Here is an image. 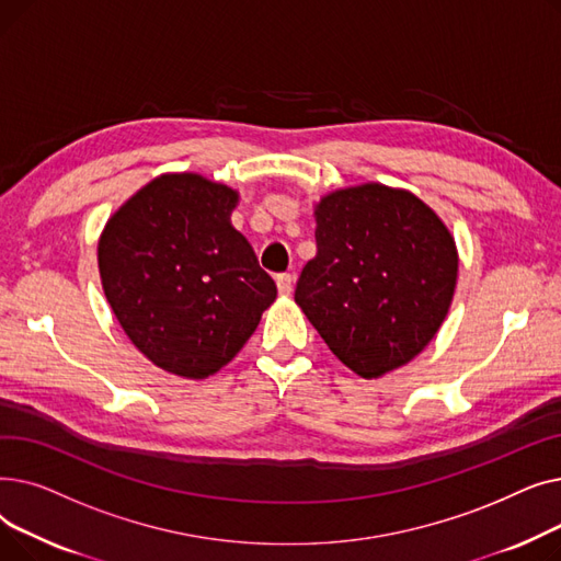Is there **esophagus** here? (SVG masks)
<instances>
[{"label":"esophagus","instance_id":"obj_1","mask_svg":"<svg viewBox=\"0 0 561 561\" xmlns=\"http://www.w3.org/2000/svg\"><path fill=\"white\" fill-rule=\"evenodd\" d=\"M293 275H288V273H282V275H277V288H279V293L282 296H290V290H293Z\"/></svg>","mask_w":561,"mask_h":561}]
</instances>
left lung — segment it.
I'll use <instances>...</instances> for the list:
<instances>
[{"label": "left lung", "instance_id": "8db88e82", "mask_svg": "<svg viewBox=\"0 0 561 561\" xmlns=\"http://www.w3.org/2000/svg\"><path fill=\"white\" fill-rule=\"evenodd\" d=\"M316 248L296 302L350 370L379 377L434 339L459 261L448 227L416 195L364 184L322 197Z\"/></svg>", "mask_w": 561, "mask_h": 561}]
</instances>
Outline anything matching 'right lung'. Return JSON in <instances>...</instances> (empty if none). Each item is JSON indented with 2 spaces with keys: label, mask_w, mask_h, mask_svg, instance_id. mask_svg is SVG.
<instances>
[{
  "label": "right lung",
  "mask_w": 561,
  "mask_h": 561,
  "mask_svg": "<svg viewBox=\"0 0 561 561\" xmlns=\"http://www.w3.org/2000/svg\"><path fill=\"white\" fill-rule=\"evenodd\" d=\"M239 193L199 174H161L106 222L104 296L159 368L202 379L229 364L277 298L252 245L229 222Z\"/></svg>",
  "instance_id": "right-lung-1"
}]
</instances>
